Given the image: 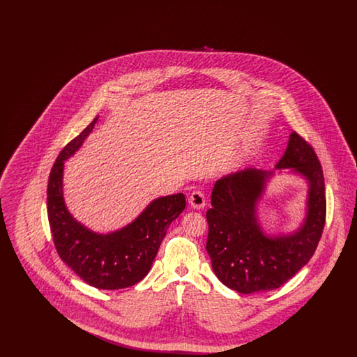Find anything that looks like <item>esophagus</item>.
I'll return each instance as SVG.
<instances>
[{"instance_id":"34e87169","label":"esophagus","mask_w":357,"mask_h":357,"mask_svg":"<svg viewBox=\"0 0 357 357\" xmlns=\"http://www.w3.org/2000/svg\"><path fill=\"white\" fill-rule=\"evenodd\" d=\"M188 202L191 204L192 208H197V210H201L204 208V204H206V198H204V194L201 190H195L190 194V198H188Z\"/></svg>"}]
</instances>
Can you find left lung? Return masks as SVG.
Returning <instances> with one entry per match:
<instances>
[{
	"instance_id": "1",
	"label": "left lung",
	"mask_w": 357,
	"mask_h": 357,
	"mask_svg": "<svg viewBox=\"0 0 357 357\" xmlns=\"http://www.w3.org/2000/svg\"><path fill=\"white\" fill-rule=\"evenodd\" d=\"M275 169H291L307 181L305 220L294 233L269 236L258 222L257 204L274 171L245 169L218 179L206 213L213 271L223 285L243 294L284 285L309 262L323 234L325 185L313 147L291 132Z\"/></svg>"
}]
</instances>
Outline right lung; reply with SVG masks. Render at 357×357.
Returning a JSON list of instances; mask_svg holds the SVG:
<instances>
[{"mask_svg":"<svg viewBox=\"0 0 357 357\" xmlns=\"http://www.w3.org/2000/svg\"><path fill=\"white\" fill-rule=\"evenodd\" d=\"M98 119L69 142L52 167L48 220L56 250L69 268L93 288L115 290L135 285L150 272L166 231L185 210L186 199L182 192L153 199L135 221L108 234L95 233L76 221L63 197L64 162L82 147Z\"/></svg>","mask_w":357,"mask_h":357,"instance_id":"add662e5","label":"right lung"}]
</instances>
